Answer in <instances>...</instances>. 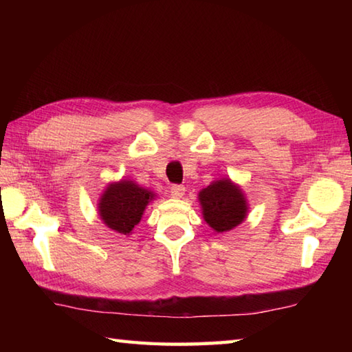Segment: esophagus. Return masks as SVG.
<instances>
[{"instance_id": "obj_1", "label": "esophagus", "mask_w": 352, "mask_h": 352, "mask_svg": "<svg viewBox=\"0 0 352 352\" xmlns=\"http://www.w3.org/2000/svg\"><path fill=\"white\" fill-rule=\"evenodd\" d=\"M184 192H186V188H184V186H180V184H174L170 188L172 198H182L184 195Z\"/></svg>"}]
</instances>
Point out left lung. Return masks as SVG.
I'll use <instances>...</instances> for the list:
<instances>
[{
  "mask_svg": "<svg viewBox=\"0 0 352 352\" xmlns=\"http://www.w3.org/2000/svg\"><path fill=\"white\" fill-rule=\"evenodd\" d=\"M201 213L214 233H227L246 219L248 199L231 178H219L198 193Z\"/></svg>",
  "mask_w": 352,
  "mask_h": 352,
  "instance_id": "left-lung-1",
  "label": "left lung"
}]
</instances>
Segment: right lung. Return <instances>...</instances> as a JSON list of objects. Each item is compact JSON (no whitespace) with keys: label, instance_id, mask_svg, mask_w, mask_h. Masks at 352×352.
I'll return each instance as SVG.
<instances>
[{"label":"right lung","instance_id":"right-lung-1","mask_svg":"<svg viewBox=\"0 0 352 352\" xmlns=\"http://www.w3.org/2000/svg\"><path fill=\"white\" fill-rule=\"evenodd\" d=\"M157 198L155 192L142 188L130 178L109 183L98 198V216L107 228L130 236L140 222L148 204Z\"/></svg>","mask_w":352,"mask_h":352}]
</instances>
